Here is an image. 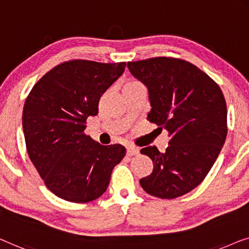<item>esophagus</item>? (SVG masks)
<instances>
[{
  "mask_svg": "<svg viewBox=\"0 0 249 249\" xmlns=\"http://www.w3.org/2000/svg\"><path fill=\"white\" fill-rule=\"evenodd\" d=\"M139 149L134 148V146H128L127 148V156L133 157V156H138L139 155Z\"/></svg>",
  "mask_w": 249,
  "mask_h": 249,
  "instance_id": "obj_1",
  "label": "esophagus"
}]
</instances>
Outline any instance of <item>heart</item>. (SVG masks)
I'll use <instances>...</instances> for the list:
<instances>
[{"instance_id":"heart-1","label":"heart","mask_w":249,"mask_h":249,"mask_svg":"<svg viewBox=\"0 0 249 249\" xmlns=\"http://www.w3.org/2000/svg\"><path fill=\"white\" fill-rule=\"evenodd\" d=\"M142 86L141 83H140L139 81H129L126 83V85L124 86V89H129V88H135V87H140ZM123 89V90H124Z\"/></svg>"}]
</instances>
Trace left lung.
I'll return each instance as SVG.
<instances>
[{"instance_id":"obj_1","label":"left lung","mask_w":249,"mask_h":249,"mask_svg":"<svg viewBox=\"0 0 249 249\" xmlns=\"http://www.w3.org/2000/svg\"><path fill=\"white\" fill-rule=\"evenodd\" d=\"M127 68L148 88V120L170 138L164 152L155 145L141 149L153 170L140 184L156 197L176 198L202 183L225 144V97L208 74L184 59L155 57L128 62Z\"/></svg>"}]
</instances>
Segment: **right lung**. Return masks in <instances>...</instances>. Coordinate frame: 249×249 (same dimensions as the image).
Returning <instances> with one entry per match:
<instances>
[{
  "label": "right lung",
  "mask_w": 249,
  "mask_h": 249,
  "mask_svg": "<svg viewBox=\"0 0 249 249\" xmlns=\"http://www.w3.org/2000/svg\"><path fill=\"white\" fill-rule=\"evenodd\" d=\"M126 63L74 59L47 72L30 91L22 113L27 151L48 190L65 201L87 203L106 192L121 144L101 145L85 134L89 116L123 74Z\"/></svg>",
  "instance_id": "obj_1"
}]
</instances>
